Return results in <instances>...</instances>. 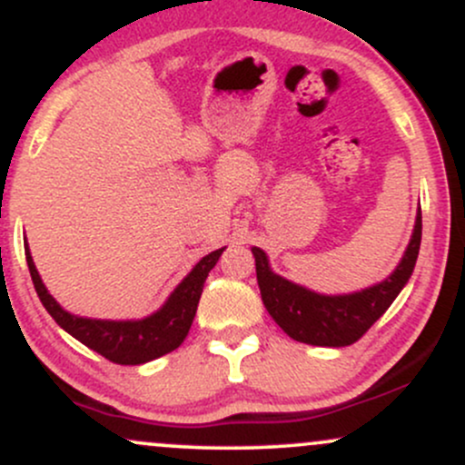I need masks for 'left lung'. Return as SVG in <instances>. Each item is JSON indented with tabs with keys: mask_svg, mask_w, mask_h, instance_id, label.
Returning a JSON list of instances; mask_svg holds the SVG:
<instances>
[{
	"mask_svg": "<svg viewBox=\"0 0 465 465\" xmlns=\"http://www.w3.org/2000/svg\"><path fill=\"white\" fill-rule=\"evenodd\" d=\"M421 242V212L415 214L411 240L391 275L378 284L343 295H323L277 275L269 264V255L260 247H251L255 258L260 295L275 323L291 339L322 348H345L359 341L393 300L407 286L415 269Z\"/></svg>",
	"mask_w": 465,
	"mask_h": 465,
	"instance_id": "obj_1",
	"label": "left lung"
}]
</instances>
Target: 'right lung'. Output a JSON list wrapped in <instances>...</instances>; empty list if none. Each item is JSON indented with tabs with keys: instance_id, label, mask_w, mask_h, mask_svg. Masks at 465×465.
Listing matches in <instances>:
<instances>
[{
	"instance_id": "right-lung-1",
	"label": "right lung",
	"mask_w": 465,
	"mask_h": 465,
	"mask_svg": "<svg viewBox=\"0 0 465 465\" xmlns=\"http://www.w3.org/2000/svg\"><path fill=\"white\" fill-rule=\"evenodd\" d=\"M223 251H225V247L212 251L205 258H201L194 269L181 280V284L170 292V297L159 311L143 319H124V322L89 319L67 312L47 292L44 280H41L39 271L35 266V260L30 255L28 242H25V262H28L32 284H35L41 303L65 332L78 339L83 345H87L89 350L103 354L111 362L142 365V362L154 361L159 356L168 354V351L177 350L183 343V339L190 332V325L194 322L203 284H205L210 271L216 266Z\"/></svg>"
}]
</instances>
